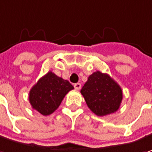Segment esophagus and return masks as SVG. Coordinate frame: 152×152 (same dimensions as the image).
I'll list each match as a JSON object with an SVG mask.
<instances>
[{
	"mask_svg": "<svg viewBox=\"0 0 152 152\" xmlns=\"http://www.w3.org/2000/svg\"><path fill=\"white\" fill-rule=\"evenodd\" d=\"M74 88H75L76 90H79L82 88V85H81V83H75L74 84Z\"/></svg>",
	"mask_w": 152,
	"mask_h": 152,
	"instance_id": "34e87169",
	"label": "esophagus"
}]
</instances>
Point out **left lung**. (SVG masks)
Returning a JSON list of instances; mask_svg holds the SVG:
<instances>
[{
    "mask_svg": "<svg viewBox=\"0 0 152 152\" xmlns=\"http://www.w3.org/2000/svg\"><path fill=\"white\" fill-rule=\"evenodd\" d=\"M81 94L89 109L99 116L115 112L122 100L121 87L108 74L100 71L88 76Z\"/></svg>",
    "mask_w": 152,
    "mask_h": 152,
    "instance_id": "1",
    "label": "left lung"
}]
</instances>
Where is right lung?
<instances>
[{"label":"right lung","instance_id":"1","mask_svg":"<svg viewBox=\"0 0 152 152\" xmlns=\"http://www.w3.org/2000/svg\"><path fill=\"white\" fill-rule=\"evenodd\" d=\"M73 88L67 80L49 71L30 89V104L42 115H50L58 109L64 96Z\"/></svg>","mask_w":152,"mask_h":152}]
</instances>
